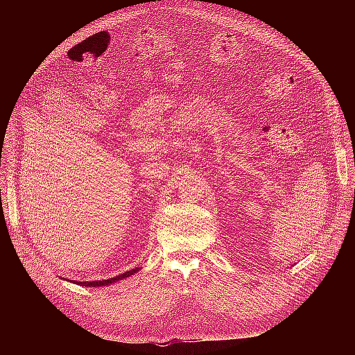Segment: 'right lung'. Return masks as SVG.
<instances>
[{
  "instance_id": "obj_1",
  "label": "right lung",
  "mask_w": 355,
  "mask_h": 355,
  "mask_svg": "<svg viewBox=\"0 0 355 355\" xmlns=\"http://www.w3.org/2000/svg\"><path fill=\"white\" fill-rule=\"evenodd\" d=\"M138 269H132V270H128V272H125V273H122V275H119V276H115V277H112V279H105V281H96V282H76L78 285H82V286H106V285H110V284H114V282H118V281H121V279H125V277H129L130 275H134L135 272H137Z\"/></svg>"
}]
</instances>
